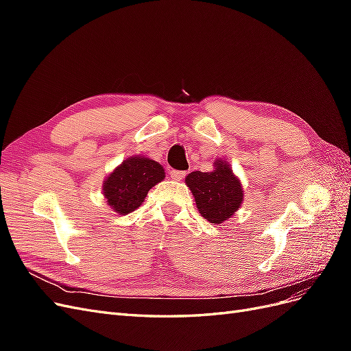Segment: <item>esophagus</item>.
Returning <instances> with one entry per match:
<instances>
[{
	"label": "esophagus",
	"instance_id": "obj_1",
	"mask_svg": "<svg viewBox=\"0 0 351 351\" xmlns=\"http://www.w3.org/2000/svg\"><path fill=\"white\" fill-rule=\"evenodd\" d=\"M184 176H186V171H176V169H171V171H169V177H171L173 180H177V182L183 180Z\"/></svg>",
	"mask_w": 351,
	"mask_h": 351
}]
</instances>
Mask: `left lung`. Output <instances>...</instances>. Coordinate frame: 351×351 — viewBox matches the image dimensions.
Here are the masks:
<instances>
[{"instance_id":"1","label":"left lung","mask_w":351,"mask_h":351,"mask_svg":"<svg viewBox=\"0 0 351 351\" xmlns=\"http://www.w3.org/2000/svg\"><path fill=\"white\" fill-rule=\"evenodd\" d=\"M199 214L212 224H221L236 214L243 204V186L226 159H215L209 173L193 171L186 177Z\"/></svg>"}]
</instances>
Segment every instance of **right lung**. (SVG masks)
I'll return each instance as SVG.
<instances>
[{"label": "right lung", "mask_w": 351, "mask_h": 351, "mask_svg": "<svg viewBox=\"0 0 351 351\" xmlns=\"http://www.w3.org/2000/svg\"><path fill=\"white\" fill-rule=\"evenodd\" d=\"M165 178L164 167L154 159L129 156L104 180L102 195L117 214L127 215L142 205L147 192Z\"/></svg>", "instance_id": "add662e5"}]
</instances>
